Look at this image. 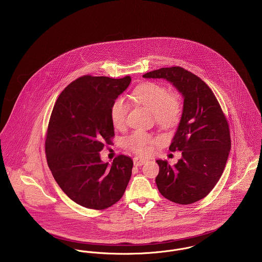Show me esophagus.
Segmentation results:
<instances>
[{"mask_svg": "<svg viewBox=\"0 0 262 262\" xmlns=\"http://www.w3.org/2000/svg\"><path fill=\"white\" fill-rule=\"evenodd\" d=\"M146 161H147L146 158L140 157V156H137V157L134 158V164H135L136 166H141V165H143Z\"/></svg>", "mask_w": 262, "mask_h": 262, "instance_id": "obj_1", "label": "esophagus"}]
</instances>
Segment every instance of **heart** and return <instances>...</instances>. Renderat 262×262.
<instances>
[{
    "instance_id": "b5f03b06",
    "label": "heart",
    "mask_w": 262,
    "mask_h": 262,
    "mask_svg": "<svg viewBox=\"0 0 262 262\" xmlns=\"http://www.w3.org/2000/svg\"><path fill=\"white\" fill-rule=\"evenodd\" d=\"M132 99L154 112L157 123L172 126L176 124L181 115V101L177 95L169 94L168 89L160 83L146 82L139 85L132 93ZM111 120L116 128H122L125 124L128 112L127 103L123 98H118L111 107ZM125 145L138 154H147L150 146L156 142L154 136L136 130L125 140Z\"/></svg>"
}]
</instances>
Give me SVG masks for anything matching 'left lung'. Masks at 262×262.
Masks as SVG:
<instances>
[{"label": "left lung", "mask_w": 262, "mask_h": 262, "mask_svg": "<svg viewBox=\"0 0 262 262\" xmlns=\"http://www.w3.org/2000/svg\"><path fill=\"white\" fill-rule=\"evenodd\" d=\"M143 78L165 79L184 99L171 151H182L174 165L157 159V188L166 199L189 205L205 198L215 187L231 151L227 119L213 91L195 74L181 67L161 68Z\"/></svg>", "instance_id": "1"}]
</instances>
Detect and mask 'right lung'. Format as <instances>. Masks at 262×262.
<instances>
[{
	"label": "right lung",
	"mask_w": 262,
	"mask_h": 262,
	"mask_svg": "<svg viewBox=\"0 0 262 262\" xmlns=\"http://www.w3.org/2000/svg\"><path fill=\"white\" fill-rule=\"evenodd\" d=\"M132 82L129 76H83L59 95L48 123L47 164L62 191L88 209L103 210L123 197L132 176L130 157L103 162L100 151L115 136L111 107Z\"/></svg>",
	"instance_id": "right-lung-1"
}]
</instances>
